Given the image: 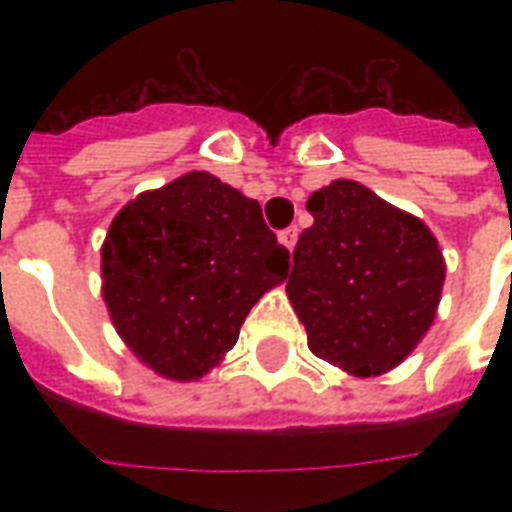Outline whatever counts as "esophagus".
<instances>
[{
  "label": "esophagus",
  "mask_w": 512,
  "mask_h": 512,
  "mask_svg": "<svg viewBox=\"0 0 512 512\" xmlns=\"http://www.w3.org/2000/svg\"><path fill=\"white\" fill-rule=\"evenodd\" d=\"M297 236H300V231H297L295 225H292V228H284V231L279 233V241L289 249V252H292V249H295V244H297Z\"/></svg>",
  "instance_id": "34e87169"
}]
</instances>
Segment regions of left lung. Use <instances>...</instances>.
I'll return each instance as SVG.
<instances>
[{
	"label": "left lung",
	"mask_w": 512,
	"mask_h": 512,
	"mask_svg": "<svg viewBox=\"0 0 512 512\" xmlns=\"http://www.w3.org/2000/svg\"><path fill=\"white\" fill-rule=\"evenodd\" d=\"M287 295L308 348L353 377L404 361L436 319L446 265L420 217L356 180L311 193Z\"/></svg>",
	"instance_id": "obj_1"
}]
</instances>
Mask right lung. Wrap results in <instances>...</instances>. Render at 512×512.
<instances>
[{"label":"right lung","mask_w":512,"mask_h":512,"mask_svg":"<svg viewBox=\"0 0 512 512\" xmlns=\"http://www.w3.org/2000/svg\"><path fill=\"white\" fill-rule=\"evenodd\" d=\"M263 209L209 172L140 193L100 249L103 300L127 348L170 380H199L239 340L249 308L287 279Z\"/></svg>","instance_id":"right-lung-1"}]
</instances>
